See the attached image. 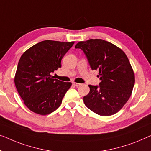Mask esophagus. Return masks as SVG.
Segmentation results:
<instances>
[{
    "label": "esophagus",
    "mask_w": 151,
    "mask_h": 151,
    "mask_svg": "<svg viewBox=\"0 0 151 151\" xmlns=\"http://www.w3.org/2000/svg\"><path fill=\"white\" fill-rule=\"evenodd\" d=\"M73 84L74 86H75V87H78V86H81L80 83H75V82H73Z\"/></svg>",
    "instance_id": "34e87169"
}]
</instances>
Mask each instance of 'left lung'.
<instances>
[{"instance_id": "left-lung-1", "label": "left lung", "mask_w": 151, "mask_h": 151, "mask_svg": "<svg viewBox=\"0 0 151 151\" xmlns=\"http://www.w3.org/2000/svg\"><path fill=\"white\" fill-rule=\"evenodd\" d=\"M76 48L86 54L92 70H98L99 86L89 85L83 97L86 107L98 115H114L122 109L132 93L135 74L129 59L118 46L101 39L79 42Z\"/></svg>"}]
</instances>
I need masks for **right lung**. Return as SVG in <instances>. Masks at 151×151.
Here are the masks:
<instances>
[{
	"instance_id": "right-lung-1",
	"label": "right lung",
	"mask_w": 151,
	"mask_h": 151,
	"mask_svg": "<svg viewBox=\"0 0 151 151\" xmlns=\"http://www.w3.org/2000/svg\"><path fill=\"white\" fill-rule=\"evenodd\" d=\"M75 42L44 40L22 55L14 83L24 105L34 113L48 115L55 111L72 83L54 78L52 73L61 68V61Z\"/></svg>"
}]
</instances>
